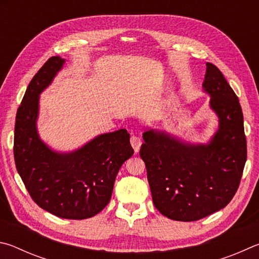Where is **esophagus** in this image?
<instances>
[{
    "label": "esophagus",
    "instance_id": "34e87169",
    "mask_svg": "<svg viewBox=\"0 0 259 259\" xmlns=\"http://www.w3.org/2000/svg\"><path fill=\"white\" fill-rule=\"evenodd\" d=\"M141 144H142L141 138L137 137V135H132V137H131V146L133 147L135 152H139L140 148H141Z\"/></svg>",
    "mask_w": 259,
    "mask_h": 259
}]
</instances>
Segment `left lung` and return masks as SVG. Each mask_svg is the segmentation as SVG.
<instances>
[{"label": "left lung", "instance_id": "left-lung-1", "mask_svg": "<svg viewBox=\"0 0 259 259\" xmlns=\"http://www.w3.org/2000/svg\"><path fill=\"white\" fill-rule=\"evenodd\" d=\"M203 90L220 118L209 144H188L155 131L143 133L140 156L147 167L153 205L170 220L193 222L232 200L247 160L239 99L221 70L207 62Z\"/></svg>", "mask_w": 259, "mask_h": 259}]
</instances>
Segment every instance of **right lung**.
I'll return each instance as SVG.
<instances>
[{
  "label": "right lung",
  "instance_id": "add662e5",
  "mask_svg": "<svg viewBox=\"0 0 259 259\" xmlns=\"http://www.w3.org/2000/svg\"><path fill=\"white\" fill-rule=\"evenodd\" d=\"M63 62L51 57L30 80L17 111L13 155L35 203L61 219L85 220L110 201L118 170L134 150L126 130L99 135L70 153L54 152L40 141L36 131L38 95Z\"/></svg>",
  "mask_w": 259,
  "mask_h": 259
}]
</instances>
